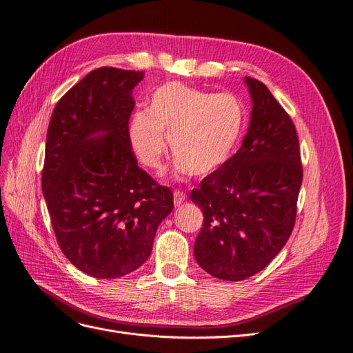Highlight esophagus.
Segmentation results:
<instances>
[{
	"label": "esophagus",
	"instance_id": "34e87169",
	"mask_svg": "<svg viewBox=\"0 0 353 353\" xmlns=\"http://www.w3.org/2000/svg\"><path fill=\"white\" fill-rule=\"evenodd\" d=\"M173 198H174V207H180L181 203H183L186 201V193L180 192V190H176L173 193Z\"/></svg>",
	"mask_w": 353,
	"mask_h": 353
}]
</instances>
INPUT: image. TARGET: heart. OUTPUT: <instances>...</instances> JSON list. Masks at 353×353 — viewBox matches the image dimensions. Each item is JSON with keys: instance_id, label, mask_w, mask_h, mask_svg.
Returning <instances> with one entry per match:
<instances>
[{"instance_id": "obj_1", "label": "heart", "mask_w": 353, "mask_h": 353, "mask_svg": "<svg viewBox=\"0 0 353 353\" xmlns=\"http://www.w3.org/2000/svg\"><path fill=\"white\" fill-rule=\"evenodd\" d=\"M245 123V107L234 95L168 82L154 90L146 111L132 116L129 139L143 165L160 168L167 136L177 172L205 177L230 161Z\"/></svg>"}]
</instances>
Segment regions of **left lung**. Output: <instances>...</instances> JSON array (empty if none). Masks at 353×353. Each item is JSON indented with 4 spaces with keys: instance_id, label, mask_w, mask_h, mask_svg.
<instances>
[{
    "instance_id": "1",
    "label": "left lung",
    "mask_w": 353,
    "mask_h": 353,
    "mask_svg": "<svg viewBox=\"0 0 353 353\" xmlns=\"http://www.w3.org/2000/svg\"><path fill=\"white\" fill-rule=\"evenodd\" d=\"M252 99L242 146L190 199L203 212L196 263L208 274L239 281L264 270L286 245L302 185L299 139L268 88L245 77Z\"/></svg>"
}]
</instances>
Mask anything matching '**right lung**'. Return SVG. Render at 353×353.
<instances>
[{"label":"right lung","instance_id":"obj_1","mask_svg":"<svg viewBox=\"0 0 353 353\" xmlns=\"http://www.w3.org/2000/svg\"><path fill=\"white\" fill-rule=\"evenodd\" d=\"M143 72L99 67L52 111L42 193L63 254L86 274L119 279L151 255L173 193L138 167L129 139Z\"/></svg>","mask_w":353,"mask_h":353}]
</instances>
